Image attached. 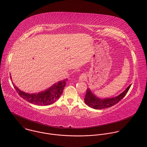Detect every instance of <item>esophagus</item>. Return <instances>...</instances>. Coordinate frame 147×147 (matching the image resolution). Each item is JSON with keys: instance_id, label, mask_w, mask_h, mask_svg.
<instances>
[{"instance_id": "esophagus-1", "label": "esophagus", "mask_w": 147, "mask_h": 147, "mask_svg": "<svg viewBox=\"0 0 147 147\" xmlns=\"http://www.w3.org/2000/svg\"><path fill=\"white\" fill-rule=\"evenodd\" d=\"M86 78V75L83 74H82L80 76H79V81H84Z\"/></svg>"}]
</instances>
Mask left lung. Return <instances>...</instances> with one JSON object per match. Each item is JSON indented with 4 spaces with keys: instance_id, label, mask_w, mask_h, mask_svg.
I'll return each mask as SVG.
<instances>
[{
    "instance_id": "8db88e82",
    "label": "left lung",
    "mask_w": 147,
    "mask_h": 147,
    "mask_svg": "<svg viewBox=\"0 0 147 147\" xmlns=\"http://www.w3.org/2000/svg\"><path fill=\"white\" fill-rule=\"evenodd\" d=\"M130 86L131 85H129L126 90L123 93L120 94L118 96L114 98L105 99H101L97 97L92 93L90 89L88 88L86 89V92L84 98V102L88 106L95 109H102L110 107L111 106H113V105L117 104L125 96Z\"/></svg>"
}]
</instances>
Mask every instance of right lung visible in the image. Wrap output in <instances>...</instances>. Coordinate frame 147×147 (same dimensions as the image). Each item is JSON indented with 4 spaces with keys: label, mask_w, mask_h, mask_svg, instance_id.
Returning <instances> with one entry per match:
<instances>
[{
    "label": "right lung",
    "mask_w": 147,
    "mask_h": 147,
    "mask_svg": "<svg viewBox=\"0 0 147 147\" xmlns=\"http://www.w3.org/2000/svg\"><path fill=\"white\" fill-rule=\"evenodd\" d=\"M67 81V79L60 81L58 83L54 84L49 89L44 92L38 93V94L25 93L19 89L13 82L12 84L19 96L26 101L35 105L46 106L51 105L59 99L63 93Z\"/></svg>",
    "instance_id": "obj_1"
}]
</instances>
